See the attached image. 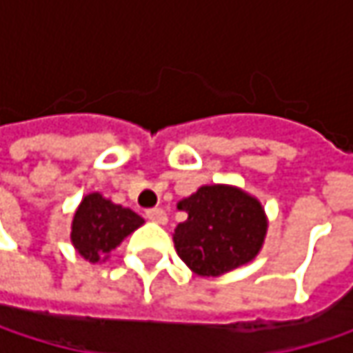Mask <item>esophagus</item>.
<instances>
[{"label": "esophagus", "instance_id": "obj_1", "mask_svg": "<svg viewBox=\"0 0 353 353\" xmlns=\"http://www.w3.org/2000/svg\"><path fill=\"white\" fill-rule=\"evenodd\" d=\"M145 214H147V219L153 221V223H159V225H165V223H168V214H165L163 208H149Z\"/></svg>", "mask_w": 353, "mask_h": 353}]
</instances>
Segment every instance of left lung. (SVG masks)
I'll list each match as a JSON object with an SVG mask.
<instances>
[{
	"mask_svg": "<svg viewBox=\"0 0 353 353\" xmlns=\"http://www.w3.org/2000/svg\"><path fill=\"white\" fill-rule=\"evenodd\" d=\"M177 208L188 219L176 227V251L198 276L227 274L251 261L263 245L265 212L257 198L235 185H202Z\"/></svg>",
	"mask_w": 353,
	"mask_h": 353,
	"instance_id": "left-lung-1",
	"label": "left lung"
}]
</instances>
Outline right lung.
Segmentation results:
<instances>
[{
	"mask_svg": "<svg viewBox=\"0 0 353 353\" xmlns=\"http://www.w3.org/2000/svg\"><path fill=\"white\" fill-rule=\"evenodd\" d=\"M143 223L145 221L130 208L114 204L102 194L94 192L88 194L75 210L71 243L83 259L96 263L106 259L110 251L120 245L122 239L137 231Z\"/></svg>",
	"mask_w": 353,
	"mask_h": 353,
	"instance_id": "obj_1",
	"label": "right lung"
}]
</instances>
